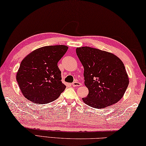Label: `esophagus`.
<instances>
[{
  "instance_id": "obj_1",
  "label": "esophagus",
  "mask_w": 146,
  "mask_h": 146,
  "mask_svg": "<svg viewBox=\"0 0 146 146\" xmlns=\"http://www.w3.org/2000/svg\"><path fill=\"white\" fill-rule=\"evenodd\" d=\"M72 85L73 87H80V86L82 85V83L78 82H74L72 83Z\"/></svg>"
}]
</instances>
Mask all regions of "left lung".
<instances>
[{
	"instance_id": "obj_1",
	"label": "left lung",
	"mask_w": 146,
	"mask_h": 146,
	"mask_svg": "<svg viewBox=\"0 0 146 146\" xmlns=\"http://www.w3.org/2000/svg\"><path fill=\"white\" fill-rule=\"evenodd\" d=\"M76 54L84 67L85 85L89 90L83 102L93 108L104 109L120 101L129 83L121 59L89 46L77 48Z\"/></svg>"
}]
</instances>
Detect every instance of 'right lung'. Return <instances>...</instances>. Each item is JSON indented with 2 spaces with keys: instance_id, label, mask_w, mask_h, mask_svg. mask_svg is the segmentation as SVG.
<instances>
[{
  "instance_id": "obj_1",
  "label": "right lung",
  "mask_w": 146,
  "mask_h": 146,
  "mask_svg": "<svg viewBox=\"0 0 146 146\" xmlns=\"http://www.w3.org/2000/svg\"><path fill=\"white\" fill-rule=\"evenodd\" d=\"M68 48L65 45L40 47L23 59L16 80L26 99L46 104L58 98L66 86L61 82L57 63Z\"/></svg>"
}]
</instances>
